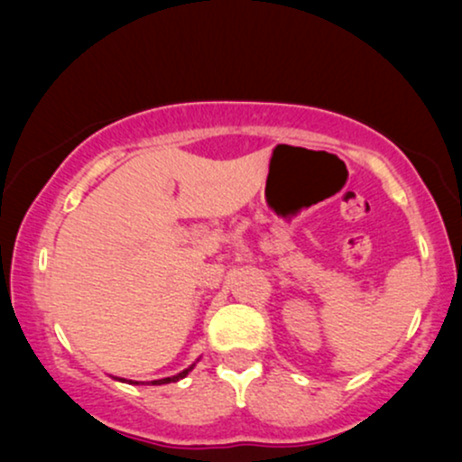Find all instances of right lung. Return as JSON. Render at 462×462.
<instances>
[{"label": "right lung", "mask_w": 462, "mask_h": 462, "mask_svg": "<svg viewBox=\"0 0 462 462\" xmlns=\"http://www.w3.org/2000/svg\"><path fill=\"white\" fill-rule=\"evenodd\" d=\"M195 365H190L189 369H184V371H180L178 375H171V378H162V380H152V383H147V384H169V383H178V380H182V378H187L189 375V371L193 369ZM121 383H125V380H121ZM130 384H139V383H134V380H128Z\"/></svg>", "instance_id": "right-lung-1"}]
</instances>
